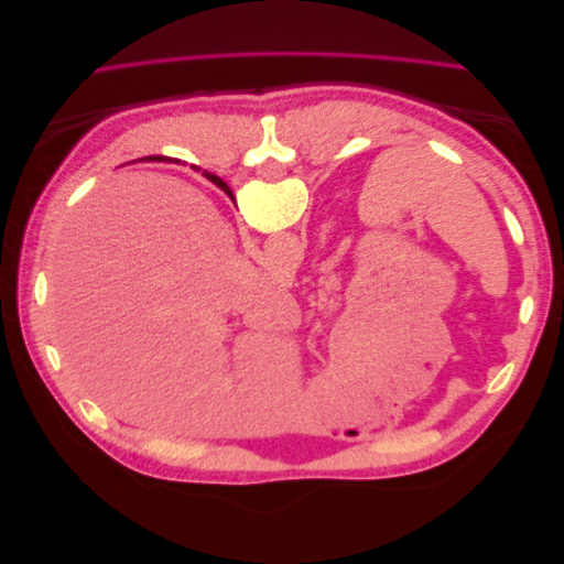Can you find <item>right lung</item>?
I'll return each mask as SVG.
<instances>
[{"label": "right lung", "mask_w": 564, "mask_h": 564, "mask_svg": "<svg viewBox=\"0 0 564 564\" xmlns=\"http://www.w3.org/2000/svg\"><path fill=\"white\" fill-rule=\"evenodd\" d=\"M207 178H209V181H212V183H216V185H220V181H218V178H216V176H212V174H207Z\"/></svg>", "instance_id": "right-lung-1"}]
</instances>
